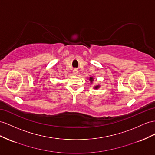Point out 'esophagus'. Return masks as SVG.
<instances>
[{
    "instance_id": "1",
    "label": "esophagus",
    "mask_w": 155,
    "mask_h": 155,
    "mask_svg": "<svg viewBox=\"0 0 155 155\" xmlns=\"http://www.w3.org/2000/svg\"><path fill=\"white\" fill-rule=\"evenodd\" d=\"M73 73L75 75H77L78 73V70L77 69H73Z\"/></svg>"
}]
</instances>
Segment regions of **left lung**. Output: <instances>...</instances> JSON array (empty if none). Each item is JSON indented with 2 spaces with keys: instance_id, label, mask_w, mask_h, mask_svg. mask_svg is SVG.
Returning <instances> with one entry per match:
<instances>
[{
  "instance_id": "1",
  "label": "left lung",
  "mask_w": 155,
  "mask_h": 155,
  "mask_svg": "<svg viewBox=\"0 0 155 155\" xmlns=\"http://www.w3.org/2000/svg\"><path fill=\"white\" fill-rule=\"evenodd\" d=\"M89 81H90V82H91V84H92V83L94 82V78L92 77H90L89 78ZM100 88V85H99V84H97V85H96L94 87V88L95 89V90H97V89H98V88Z\"/></svg>"
}]
</instances>
